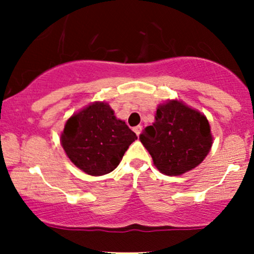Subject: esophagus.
Returning a JSON list of instances; mask_svg holds the SVG:
<instances>
[{"label": "esophagus", "mask_w": 254, "mask_h": 254, "mask_svg": "<svg viewBox=\"0 0 254 254\" xmlns=\"http://www.w3.org/2000/svg\"><path fill=\"white\" fill-rule=\"evenodd\" d=\"M133 131H135L137 136H139V133H141V131H142V127L141 125H137V127H133Z\"/></svg>", "instance_id": "34e87169"}]
</instances>
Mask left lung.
<instances>
[{"instance_id": "1", "label": "left lung", "mask_w": 254, "mask_h": 254, "mask_svg": "<svg viewBox=\"0 0 254 254\" xmlns=\"http://www.w3.org/2000/svg\"><path fill=\"white\" fill-rule=\"evenodd\" d=\"M139 139L166 176H180L197 167L212 144L208 119L178 100L157 107L155 123L142 131Z\"/></svg>"}]
</instances>
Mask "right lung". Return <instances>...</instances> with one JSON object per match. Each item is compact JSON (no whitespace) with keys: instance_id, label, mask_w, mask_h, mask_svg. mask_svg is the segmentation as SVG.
Segmentation results:
<instances>
[{"instance_id":"add662e5","label":"right lung","mask_w":254,"mask_h":254,"mask_svg":"<svg viewBox=\"0 0 254 254\" xmlns=\"http://www.w3.org/2000/svg\"><path fill=\"white\" fill-rule=\"evenodd\" d=\"M136 138L125 122L115 117L109 105L94 103L68 119L61 142L80 170L89 176H104L117 167Z\"/></svg>"}]
</instances>
